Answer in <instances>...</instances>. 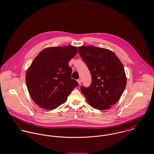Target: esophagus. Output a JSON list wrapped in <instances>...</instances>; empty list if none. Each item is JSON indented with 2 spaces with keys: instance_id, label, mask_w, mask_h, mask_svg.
Segmentation results:
<instances>
[{
  "instance_id": "esophagus-1",
  "label": "esophagus",
  "mask_w": 154,
  "mask_h": 154,
  "mask_svg": "<svg viewBox=\"0 0 154 154\" xmlns=\"http://www.w3.org/2000/svg\"><path fill=\"white\" fill-rule=\"evenodd\" d=\"M78 84H79V85H81V83H82V80L81 79H78Z\"/></svg>"
}]
</instances>
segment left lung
Returning <instances> with one entry per match:
<instances>
[{"label": "left lung", "instance_id": "1", "mask_svg": "<svg viewBox=\"0 0 154 154\" xmlns=\"http://www.w3.org/2000/svg\"><path fill=\"white\" fill-rule=\"evenodd\" d=\"M79 54L86 64L92 82L81 91L94 108L106 110L115 104L122 95L126 85L124 66L110 50L93 46L78 47Z\"/></svg>", "mask_w": 154, "mask_h": 154}]
</instances>
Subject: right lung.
Wrapping results in <instances>:
<instances>
[{"instance_id": "right-lung-1", "label": "right lung", "mask_w": 154, "mask_h": 154, "mask_svg": "<svg viewBox=\"0 0 154 154\" xmlns=\"http://www.w3.org/2000/svg\"><path fill=\"white\" fill-rule=\"evenodd\" d=\"M77 48L68 45L44 49L33 60L26 74L28 91L41 108L51 110L64 103L78 86L71 79L69 61L76 55Z\"/></svg>"}]
</instances>
